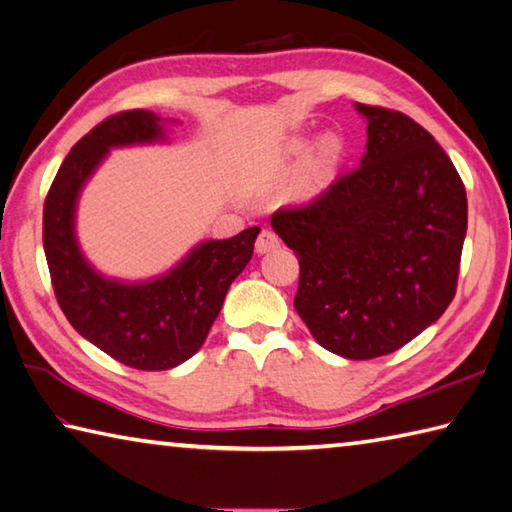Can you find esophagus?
I'll list each match as a JSON object with an SVG mask.
<instances>
[{"label": "esophagus", "instance_id": "1", "mask_svg": "<svg viewBox=\"0 0 512 512\" xmlns=\"http://www.w3.org/2000/svg\"><path fill=\"white\" fill-rule=\"evenodd\" d=\"M255 248H257V253H270V250L279 248V237L273 233V230L264 228L262 233H259V237H257Z\"/></svg>", "mask_w": 512, "mask_h": 512}]
</instances>
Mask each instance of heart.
I'll use <instances>...</instances> for the list:
<instances>
[{"instance_id": "heart-1", "label": "heart", "mask_w": 512, "mask_h": 512, "mask_svg": "<svg viewBox=\"0 0 512 512\" xmlns=\"http://www.w3.org/2000/svg\"><path fill=\"white\" fill-rule=\"evenodd\" d=\"M306 153H308L306 139H297V142H293V146H290V159H293L295 164L302 162ZM342 153H344V148H342V142H339V139H326V142H322V146H319V150H317L313 173H310L306 186L315 188V186L322 184V179L328 175V170L339 162Z\"/></svg>"}]
</instances>
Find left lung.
<instances>
[{"label":"left lung","instance_id":"left-lung-1","mask_svg":"<svg viewBox=\"0 0 512 512\" xmlns=\"http://www.w3.org/2000/svg\"><path fill=\"white\" fill-rule=\"evenodd\" d=\"M368 119L362 164L302 206L270 217L295 250V310L346 359L393 353L453 302L468 226L457 168L415 119L357 104Z\"/></svg>","mask_w":512,"mask_h":512}]
</instances>
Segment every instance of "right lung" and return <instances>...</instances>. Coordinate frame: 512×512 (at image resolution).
I'll use <instances>...</instances> for the list:
<instances>
[{
    "instance_id": "obj_1",
    "label": "right lung",
    "mask_w": 512,
    "mask_h": 512,
    "mask_svg": "<svg viewBox=\"0 0 512 512\" xmlns=\"http://www.w3.org/2000/svg\"><path fill=\"white\" fill-rule=\"evenodd\" d=\"M162 137V117L124 110L70 148L44 202V253L62 313L79 335L137 370L175 368L202 348L235 277L253 257L259 226L204 242L168 275L119 284L97 275L75 239L77 195L110 146Z\"/></svg>"
}]
</instances>
